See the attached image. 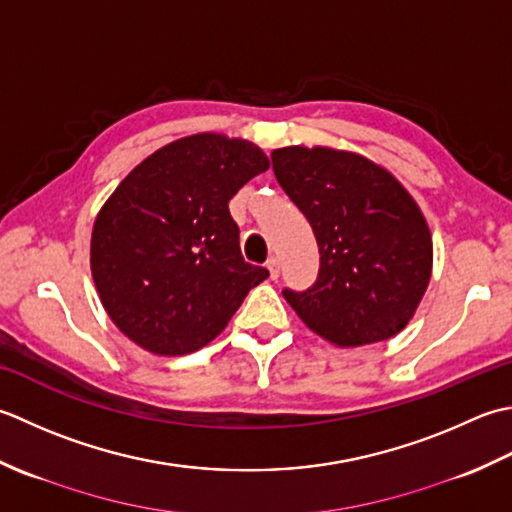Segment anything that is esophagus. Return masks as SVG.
Instances as JSON below:
<instances>
[{
	"instance_id": "34e87169",
	"label": "esophagus",
	"mask_w": 512,
	"mask_h": 512,
	"mask_svg": "<svg viewBox=\"0 0 512 512\" xmlns=\"http://www.w3.org/2000/svg\"><path fill=\"white\" fill-rule=\"evenodd\" d=\"M267 269H269V276L274 278V280L280 276V260H278V256H271L267 260Z\"/></svg>"
}]
</instances>
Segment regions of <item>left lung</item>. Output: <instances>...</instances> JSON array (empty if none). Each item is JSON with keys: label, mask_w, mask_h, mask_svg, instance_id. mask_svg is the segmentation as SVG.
I'll list each match as a JSON object with an SVG mask.
<instances>
[{"label": "left lung", "mask_w": 512, "mask_h": 512, "mask_svg": "<svg viewBox=\"0 0 512 512\" xmlns=\"http://www.w3.org/2000/svg\"><path fill=\"white\" fill-rule=\"evenodd\" d=\"M271 163L320 252L314 287L283 291L291 309L342 349L398 336L433 269L431 232L413 196L358 152L289 145L271 152Z\"/></svg>", "instance_id": "8db88e82"}]
</instances>
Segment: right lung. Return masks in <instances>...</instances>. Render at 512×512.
<instances>
[{
    "label": "right lung",
    "mask_w": 512,
    "mask_h": 512,
    "mask_svg": "<svg viewBox=\"0 0 512 512\" xmlns=\"http://www.w3.org/2000/svg\"><path fill=\"white\" fill-rule=\"evenodd\" d=\"M269 168L256 143L201 132L141 161L99 210L90 269L110 320L154 356L221 333L269 276L245 263L229 198Z\"/></svg>",
    "instance_id": "add662e5"
}]
</instances>
